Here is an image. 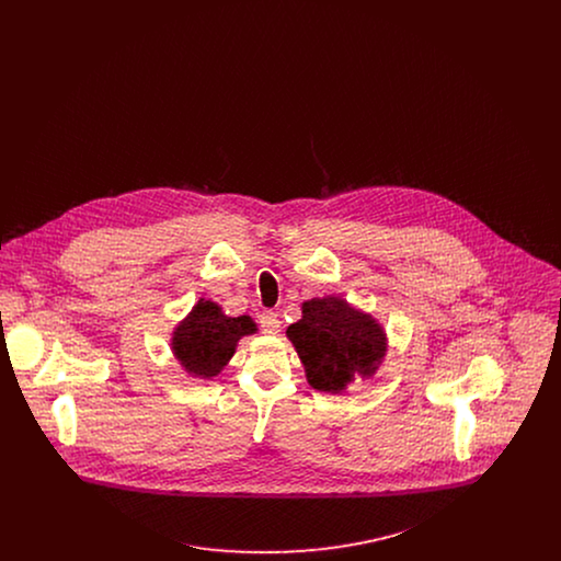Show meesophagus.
Listing matches in <instances>:
<instances>
[{"label":"esophagus","mask_w":561,"mask_h":561,"mask_svg":"<svg viewBox=\"0 0 561 561\" xmlns=\"http://www.w3.org/2000/svg\"><path fill=\"white\" fill-rule=\"evenodd\" d=\"M261 328L267 332V334H277L279 332V320L273 311H265L261 316Z\"/></svg>","instance_id":"obj_1"}]
</instances>
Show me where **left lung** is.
Wrapping results in <instances>:
<instances>
[{"mask_svg": "<svg viewBox=\"0 0 561 561\" xmlns=\"http://www.w3.org/2000/svg\"><path fill=\"white\" fill-rule=\"evenodd\" d=\"M302 316L286 330L307 382L323 393H345L355 378H373L387 357L382 323L345 298L328 294L300 305Z\"/></svg>", "mask_w": 561, "mask_h": 561, "instance_id": "left-lung-1", "label": "left lung"}]
</instances>
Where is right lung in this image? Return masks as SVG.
Segmentation results:
<instances>
[{
	"label": "right lung",
	"instance_id": "right-lung-1",
	"mask_svg": "<svg viewBox=\"0 0 561 561\" xmlns=\"http://www.w3.org/2000/svg\"><path fill=\"white\" fill-rule=\"evenodd\" d=\"M259 332L250 316L229 318L218 302L199 298L170 336V348L181 368L199 380H213L225 370L243 336Z\"/></svg>",
	"mask_w": 561,
	"mask_h": 561
}]
</instances>
